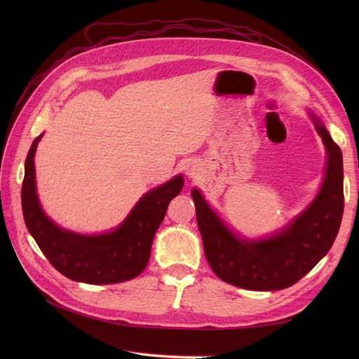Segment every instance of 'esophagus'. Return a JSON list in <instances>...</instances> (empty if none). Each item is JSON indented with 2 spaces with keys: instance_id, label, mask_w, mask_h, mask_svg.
Segmentation results:
<instances>
[{
  "instance_id": "esophagus-1",
  "label": "esophagus",
  "mask_w": 359,
  "mask_h": 359,
  "mask_svg": "<svg viewBox=\"0 0 359 359\" xmlns=\"http://www.w3.org/2000/svg\"><path fill=\"white\" fill-rule=\"evenodd\" d=\"M184 170H186V175L189 177V178H194L198 175V170H199V166L196 165V163H193V161H190V163H187L186 166H184Z\"/></svg>"
}]
</instances>
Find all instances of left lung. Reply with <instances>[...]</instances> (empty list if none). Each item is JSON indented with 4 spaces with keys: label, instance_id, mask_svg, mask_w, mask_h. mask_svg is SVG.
Segmentation results:
<instances>
[{
    "label": "left lung",
    "instance_id": "left-lung-1",
    "mask_svg": "<svg viewBox=\"0 0 359 359\" xmlns=\"http://www.w3.org/2000/svg\"><path fill=\"white\" fill-rule=\"evenodd\" d=\"M314 124L328 151L327 175L316 201L278 235L243 241L227 231L198 190L191 191L206 260L226 283L248 290L286 289L330 252L344 208L343 156L319 119Z\"/></svg>",
    "mask_w": 359,
    "mask_h": 359
}]
</instances>
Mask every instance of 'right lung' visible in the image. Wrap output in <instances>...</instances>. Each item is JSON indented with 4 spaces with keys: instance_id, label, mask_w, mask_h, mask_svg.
Masks as SVG:
<instances>
[{
    "instance_id": "right-lung-1",
    "label": "right lung",
    "mask_w": 359,
    "mask_h": 359,
    "mask_svg": "<svg viewBox=\"0 0 359 359\" xmlns=\"http://www.w3.org/2000/svg\"><path fill=\"white\" fill-rule=\"evenodd\" d=\"M41 135L25 160L22 211L25 224L50 265L70 280L88 285H114L137 277L145 269L154 233L169 202L180 194L184 180L175 177L147 193L116 231L85 236L60 229L41 211L36 193L34 154Z\"/></svg>"
}]
</instances>
